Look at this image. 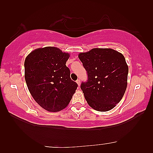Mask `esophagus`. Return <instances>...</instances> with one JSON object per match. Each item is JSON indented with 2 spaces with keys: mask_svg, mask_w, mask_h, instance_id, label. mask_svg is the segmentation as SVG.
Instances as JSON below:
<instances>
[{
  "mask_svg": "<svg viewBox=\"0 0 153 153\" xmlns=\"http://www.w3.org/2000/svg\"><path fill=\"white\" fill-rule=\"evenodd\" d=\"M76 83H77V85H78L79 86V85H80V83H81V82H80V79H77V80L76 81Z\"/></svg>",
  "mask_w": 153,
  "mask_h": 153,
  "instance_id": "obj_1",
  "label": "esophagus"
}]
</instances>
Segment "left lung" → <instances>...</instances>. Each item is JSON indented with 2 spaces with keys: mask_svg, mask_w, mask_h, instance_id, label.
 Wrapping results in <instances>:
<instances>
[{
  "mask_svg": "<svg viewBox=\"0 0 153 153\" xmlns=\"http://www.w3.org/2000/svg\"><path fill=\"white\" fill-rule=\"evenodd\" d=\"M87 71L81 89L88 105L97 111L115 107L124 95L128 66L123 54L111 48H93L78 56Z\"/></svg>",
  "mask_w": 153,
  "mask_h": 153,
  "instance_id": "8db88e82",
  "label": "left lung"
}]
</instances>
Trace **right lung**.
<instances>
[{
	"mask_svg": "<svg viewBox=\"0 0 153 153\" xmlns=\"http://www.w3.org/2000/svg\"><path fill=\"white\" fill-rule=\"evenodd\" d=\"M70 57L56 47L35 49L24 62L25 79L34 100L49 112H58L68 105L77 84L70 78L66 66Z\"/></svg>",
	"mask_w": 153,
	"mask_h": 153,
	"instance_id": "right-lung-1",
	"label": "right lung"
}]
</instances>
